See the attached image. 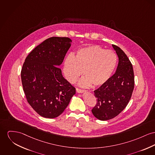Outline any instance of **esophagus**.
Instances as JSON below:
<instances>
[{"label": "esophagus", "instance_id": "34e87169", "mask_svg": "<svg viewBox=\"0 0 155 155\" xmlns=\"http://www.w3.org/2000/svg\"><path fill=\"white\" fill-rule=\"evenodd\" d=\"M76 92H78V93H82V92H85V90L81 89H79V88H76Z\"/></svg>", "mask_w": 155, "mask_h": 155}]
</instances>
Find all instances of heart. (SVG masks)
<instances>
[{
  "mask_svg": "<svg viewBox=\"0 0 155 155\" xmlns=\"http://www.w3.org/2000/svg\"><path fill=\"white\" fill-rule=\"evenodd\" d=\"M117 62V55L111 50L99 45L79 49L75 55L69 54L63 65V73L67 81L74 83L82 74L85 75L79 84L83 87L103 86L114 73Z\"/></svg>",
  "mask_w": 155,
  "mask_h": 155,
  "instance_id": "obj_1",
  "label": "heart"
}]
</instances>
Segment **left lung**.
Wrapping results in <instances>:
<instances>
[{
    "instance_id": "1",
    "label": "left lung",
    "mask_w": 155,
    "mask_h": 155,
    "mask_svg": "<svg viewBox=\"0 0 155 155\" xmlns=\"http://www.w3.org/2000/svg\"><path fill=\"white\" fill-rule=\"evenodd\" d=\"M112 46L119 59L116 71L107 82L94 91L97 102L92 112L101 120L113 119L124 110L134 89V72L131 62L119 47Z\"/></svg>"
}]
</instances>
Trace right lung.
Instances as JSON below:
<instances>
[{
  "mask_svg": "<svg viewBox=\"0 0 155 155\" xmlns=\"http://www.w3.org/2000/svg\"><path fill=\"white\" fill-rule=\"evenodd\" d=\"M71 41L66 37L49 38L31 51L23 64L21 79L27 101L42 117L59 116L76 93L58 67Z\"/></svg>",
  "mask_w": 155,
  "mask_h": 155,
  "instance_id": "obj_1",
  "label": "right lung"
}]
</instances>
